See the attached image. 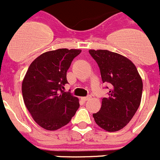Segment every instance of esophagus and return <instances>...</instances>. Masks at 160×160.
<instances>
[{
    "mask_svg": "<svg viewBox=\"0 0 160 160\" xmlns=\"http://www.w3.org/2000/svg\"><path fill=\"white\" fill-rule=\"evenodd\" d=\"M90 98H91V96H85V97H82L81 100H83V101H86V100H89Z\"/></svg>",
    "mask_w": 160,
    "mask_h": 160,
    "instance_id": "34e87169",
    "label": "esophagus"
}]
</instances>
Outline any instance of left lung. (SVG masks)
Wrapping results in <instances>:
<instances>
[{
    "label": "left lung",
    "instance_id": "obj_1",
    "mask_svg": "<svg viewBox=\"0 0 160 160\" xmlns=\"http://www.w3.org/2000/svg\"><path fill=\"white\" fill-rule=\"evenodd\" d=\"M100 68L103 83L109 85L107 97L102 98L95 121L108 132H116L129 123L140 104L143 82L135 64L123 56L108 50H89ZM106 86V88H109Z\"/></svg>",
    "mask_w": 160,
    "mask_h": 160
}]
</instances>
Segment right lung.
<instances>
[{"label":"right lung","mask_w":160,"mask_h":160,"mask_svg":"<svg viewBox=\"0 0 160 160\" xmlns=\"http://www.w3.org/2000/svg\"><path fill=\"white\" fill-rule=\"evenodd\" d=\"M80 49L44 52L32 62L22 83L24 104L36 123L54 131L69 123L80 107L78 98L63 91L67 72Z\"/></svg>","instance_id":"right-lung-1"}]
</instances>
